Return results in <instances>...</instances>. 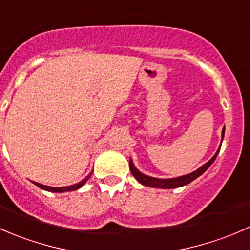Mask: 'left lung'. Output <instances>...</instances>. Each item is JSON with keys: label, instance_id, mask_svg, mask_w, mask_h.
Here are the masks:
<instances>
[{"label": "left lung", "instance_id": "8db88e82", "mask_svg": "<svg viewBox=\"0 0 250 250\" xmlns=\"http://www.w3.org/2000/svg\"><path fill=\"white\" fill-rule=\"evenodd\" d=\"M224 133H225V127L223 128V132H221V142H223ZM219 150H220V146H219V149L217 150V153L214 154V156H213V158L210 159L208 163H206L203 166L200 167L199 169H196V171L192 172V173L185 174V176H182V177H177V178L159 179V178H154V177L146 176V174H143L142 172H140L137 168H136L135 165H133L131 159H130V169H131V173H132V176L135 177V178L137 179V181L140 182L142 185H146V187H150V188H159V189H174V188H179V187H183V185L189 184V183L195 181L197 177L201 176L203 172H205L206 169L210 166V165L214 163V160H215V158H217Z\"/></svg>", "mask_w": 250, "mask_h": 250}]
</instances>
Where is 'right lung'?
Returning <instances> with one entry per match:
<instances>
[{
  "label": "right lung",
  "mask_w": 250,
  "mask_h": 250,
  "mask_svg": "<svg viewBox=\"0 0 250 250\" xmlns=\"http://www.w3.org/2000/svg\"><path fill=\"white\" fill-rule=\"evenodd\" d=\"M90 178V174L86 177L85 179H83L82 182L77 183V184H73V185H69V187H61V188H54V187H48V185H43V184H40V183L37 182H33V184L37 185L38 188H41V189L43 190H47V191H51V192H66V191H73V190H78L79 188L83 187L84 184L87 182V179Z\"/></svg>",
  "instance_id": "obj_1"
}]
</instances>
